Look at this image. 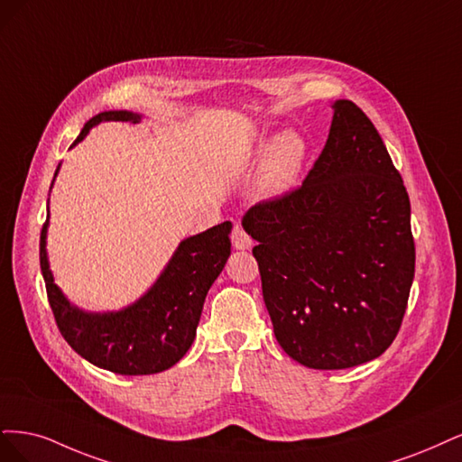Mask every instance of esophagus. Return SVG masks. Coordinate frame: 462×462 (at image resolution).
I'll return each instance as SVG.
<instances>
[{
	"label": "esophagus",
	"instance_id": "34e87169",
	"mask_svg": "<svg viewBox=\"0 0 462 462\" xmlns=\"http://www.w3.org/2000/svg\"><path fill=\"white\" fill-rule=\"evenodd\" d=\"M232 244L236 249H249L253 245V240L242 226H236L232 230Z\"/></svg>",
	"mask_w": 462,
	"mask_h": 462
}]
</instances>
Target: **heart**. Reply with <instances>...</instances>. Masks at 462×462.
Wrapping results in <instances>:
<instances>
[{"instance_id":"b5f03b06","label":"heart","mask_w":462,"mask_h":462,"mask_svg":"<svg viewBox=\"0 0 462 462\" xmlns=\"http://www.w3.org/2000/svg\"><path fill=\"white\" fill-rule=\"evenodd\" d=\"M307 155V143L300 132L286 130L278 134L264 153L259 188L269 198L288 193L297 182Z\"/></svg>"}]
</instances>
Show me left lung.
Returning <instances> with one entry per match:
<instances>
[{
    "label": "left lung",
    "mask_w": 462,
    "mask_h": 462,
    "mask_svg": "<svg viewBox=\"0 0 462 462\" xmlns=\"http://www.w3.org/2000/svg\"><path fill=\"white\" fill-rule=\"evenodd\" d=\"M328 140L300 188L242 225L280 347L309 368L376 359L401 328L414 278L411 201L378 130L334 101Z\"/></svg>",
    "instance_id": "8db88e82"
}]
</instances>
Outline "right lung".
Here are the masks:
<instances>
[{
  "label": "right lung",
  "instance_id": "add662e5",
  "mask_svg": "<svg viewBox=\"0 0 462 462\" xmlns=\"http://www.w3.org/2000/svg\"><path fill=\"white\" fill-rule=\"evenodd\" d=\"M140 118L132 111L99 113L84 125L72 145L99 123L136 125ZM48 225L50 211L40 234V269L57 328L67 344L92 365L125 376L157 374L180 361L196 337L207 291L230 257L232 222L186 237L147 293L113 312H86L70 305L55 286L46 251Z\"/></svg>",
  "mask_w": 462,
  "mask_h": 462
}]
</instances>
